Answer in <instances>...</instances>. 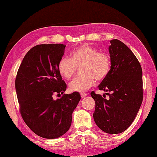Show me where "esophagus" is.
<instances>
[{"label": "esophagus", "mask_w": 157, "mask_h": 157, "mask_svg": "<svg viewBox=\"0 0 157 157\" xmlns=\"http://www.w3.org/2000/svg\"><path fill=\"white\" fill-rule=\"evenodd\" d=\"M80 95H81V97H82V98H84L86 97V96H87L88 94H86V93H81Z\"/></svg>", "instance_id": "34e87169"}]
</instances>
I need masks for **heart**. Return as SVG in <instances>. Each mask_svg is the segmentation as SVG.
Masks as SVG:
<instances>
[{
    "mask_svg": "<svg viewBox=\"0 0 157 157\" xmlns=\"http://www.w3.org/2000/svg\"><path fill=\"white\" fill-rule=\"evenodd\" d=\"M83 75L75 78L69 85L71 92H83L94 85L95 79L100 82L106 78L111 69V61L105 53L99 52L89 45H83L73 50L71 59L62 57L58 63L59 73L66 79H71L81 67Z\"/></svg>",
    "mask_w": 157,
    "mask_h": 157,
    "instance_id": "1",
    "label": "heart"
}]
</instances>
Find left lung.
<instances>
[{"label":"left lung","instance_id":"8db88e82","mask_svg":"<svg viewBox=\"0 0 157 157\" xmlns=\"http://www.w3.org/2000/svg\"><path fill=\"white\" fill-rule=\"evenodd\" d=\"M111 69L98 87L109 98L91 92L95 101L93 117L98 128L111 134H120L131 125L142 102V70L138 59L124 43L110 41Z\"/></svg>","mask_w":157,"mask_h":157}]
</instances>
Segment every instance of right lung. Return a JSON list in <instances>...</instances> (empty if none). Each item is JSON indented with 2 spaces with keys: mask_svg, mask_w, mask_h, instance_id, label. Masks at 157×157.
Segmentation results:
<instances>
[{
  "mask_svg": "<svg viewBox=\"0 0 157 157\" xmlns=\"http://www.w3.org/2000/svg\"><path fill=\"white\" fill-rule=\"evenodd\" d=\"M65 46H35L25 55L16 77L15 90L23 121L44 138H57L68 131L72 113L81 99L78 92L64 94L56 101L52 98L55 94H63L67 88L57 68Z\"/></svg>",
  "mask_w": 157,
  "mask_h": 157,
  "instance_id": "obj_1",
  "label": "right lung"
}]
</instances>
